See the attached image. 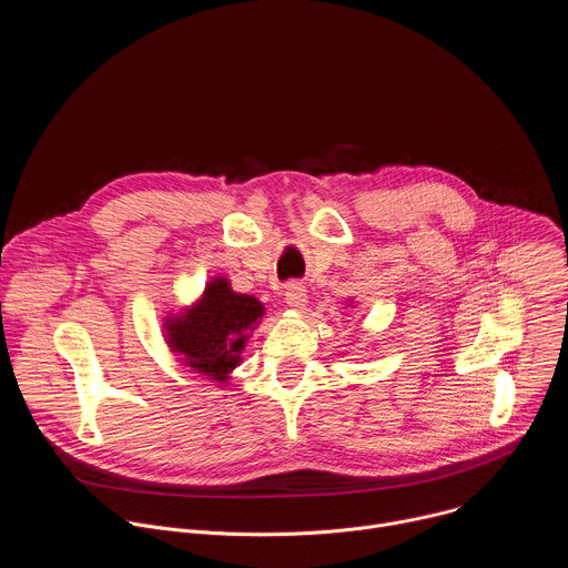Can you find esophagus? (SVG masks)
<instances>
[{
	"instance_id": "obj_1",
	"label": "esophagus",
	"mask_w": 568,
	"mask_h": 568,
	"mask_svg": "<svg viewBox=\"0 0 568 568\" xmlns=\"http://www.w3.org/2000/svg\"><path fill=\"white\" fill-rule=\"evenodd\" d=\"M285 301H287L290 307L301 310L305 305V301H307V290L301 283H296V281L287 283L285 285Z\"/></svg>"
}]
</instances>
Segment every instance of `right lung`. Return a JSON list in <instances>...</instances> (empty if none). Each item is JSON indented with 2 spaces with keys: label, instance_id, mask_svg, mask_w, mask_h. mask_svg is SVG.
<instances>
[{
  "label": "right lung",
  "instance_id": "1",
  "mask_svg": "<svg viewBox=\"0 0 568 568\" xmlns=\"http://www.w3.org/2000/svg\"><path fill=\"white\" fill-rule=\"evenodd\" d=\"M265 307L250 294H235L224 278L204 290L202 301L169 323V344L184 364L211 379L224 382L237 366L247 331L263 316Z\"/></svg>",
  "mask_w": 568,
  "mask_h": 568
}]
</instances>
